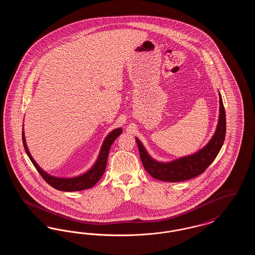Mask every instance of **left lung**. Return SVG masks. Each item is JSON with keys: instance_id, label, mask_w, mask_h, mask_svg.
Here are the masks:
<instances>
[{"instance_id": "8db88e82", "label": "left lung", "mask_w": 255, "mask_h": 255, "mask_svg": "<svg viewBox=\"0 0 255 255\" xmlns=\"http://www.w3.org/2000/svg\"><path fill=\"white\" fill-rule=\"evenodd\" d=\"M219 118L215 133L202 149L192 155L170 161H158L152 158L142 142L135 136L139 155L146 171L155 179L163 182H182L201 175L217 157L226 135V113L219 93Z\"/></svg>"}]
</instances>
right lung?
<instances>
[{"label":"right lung","instance_id":"add662e5","mask_svg":"<svg viewBox=\"0 0 255 255\" xmlns=\"http://www.w3.org/2000/svg\"><path fill=\"white\" fill-rule=\"evenodd\" d=\"M122 133V128H121V127L111 131L107 134V136L105 137V139L103 140V143H102L101 148H100L98 157H97L96 162L94 163V165L84 173H82L78 176L69 177V178L52 176V175L49 174L48 172H46L45 170L42 169L38 165L35 159L32 158V156H31V154L28 150V147L26 145L25 136H24V126H23V133H22L23 135L22 136H23V143H24L25 153L28 156L29 159L31 160V162L33 163V165L35 166L37 171L43 177V179L48 182L49 185H51L52 187H54L57 190L66 191V192H72V191H80V190H85L88 188H91L97 182H98L100 178L102 177V175L104 174V171L106 169L110 148L113 144V142L116 140V138Z\"/></svg>","mask_w":255,"mask_h":255}]
</instances>
